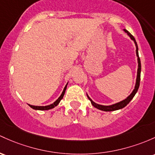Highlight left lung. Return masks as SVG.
Listing matches in <instances>:
<instances>
[{
	"label": "left lung",
	"instance_id": "left-lung-1",
	"mask_svg": "<svg viewBox=\"0 0 155 155\" xmlns=\"http://www.w3.org/2000/svg\"><path fill=\"white\" fill-rule=\"evenodd\" d=\"M124 31L126 33H127V35L130 36V38L132 39V40H133L134 42H135V46H136V55H137V63H138V68H137V79H136V83H135V89L133 90V91L132 92V93H131L130 96L127 97V98H125L124 100H123V101H120V102H118V103H116V104H114L110 105V106H104V105L98 104L95 103L94 101H92V99L91 98H90L89 96H88V95H87V98H89V100L91 101L92 105H93V107H95L96 108L98 109V110H102V111H106V112L114 111V110H120V109H122V108L124 107L127 106V105L129 103H130V101H131V100L133 98V97L135 96L136 93H137V90H138L139 86H140L141 64H140V58H139V55H138V47H137V42H136V41H135V37L132 36V35H131V34L128 31H127L126 29H124Z\"/></svg>",
	"mask_w": 155,
	"mask_h": 155
}]
</instances>
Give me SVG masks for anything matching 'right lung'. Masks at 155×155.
I'll return each mask as SVG.
<instances>
[{"label":"right lung","mask_w":155,"mask_h":155,"mask_svg":"<svg viewBox=\"0 0 155 155\" xmlns=\"http://www.w3.org/2000/svg\"><path fill=\"white\" fill-rule=\"evenodd\" d=\"M67 85H68V83L67 84H66L65 87H64L63 91H62V94H61V96L59 97L58 99L57 100V101H54V103L51 104L50 105H47V106H33V105H29V107H31L32 109H34V110H51V109L55 107H57V105L59 104V103L60 102L61 100L62 99V98H63L64 95V93H65V91H66V88H67Z\"/></svg>","instance_id":"right-lung-1"}]
</instances>
